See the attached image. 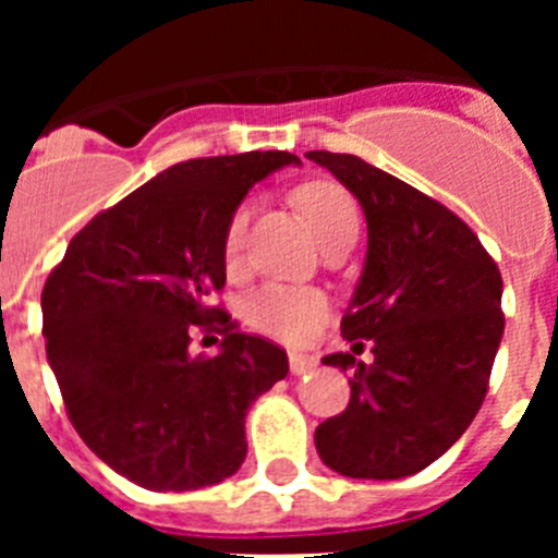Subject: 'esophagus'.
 <instances>
[{"label": "esophagus", "instance_id": "esophagus-1", "mask_svg": "<svg viewBox=\"0 0 558 558\" xmlns=\"http://www.w3.org/2000/svg\"><path fill=\"white\" fill-rule=\"evenodd\" d=\"M315 368V357L302 352H290V372L293 374H307Z\"/></svg>", "mask_w": 558, "mask_h": 558}]
</instances>
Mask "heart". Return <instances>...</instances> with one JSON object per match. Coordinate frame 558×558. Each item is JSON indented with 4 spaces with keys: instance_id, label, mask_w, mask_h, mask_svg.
Here are the masks:
<instances>
[{
    "instance_id": "b5f03b06",
    "label": "heart",
    "mask_w": 558,
    "mask_h": 558,
    "mask_svg": "<svg viewBox=\"0 0 558 558\" xmlns=\"http://www.w3.org/2000/svg\"><path fill=\"white\" fill-rule=\"evenodd\" d=\"M295 204L315 231L318 243L329 245L343 236H357L360 211L354 198L335 181H310L295 190ZM251 204H240L231 211L223 234V256L236 265L243 254L245 234L251 223ZM329 302L322 290L293 288V284H259L243 299V318L259 332L284 343H304L324 327Z\"/></svg>"
}]
</instances>
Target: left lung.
<instances>
[{
    "instance_id": "obj_1",
    "label": "left lung",
    "mask_w": 558,
    "mask_h": 558,
    "mask_svg": "<svg viewBox=\"0 0 558 558\" xmlns=\"http://www.w3.org/2000/svg\"><path fill=\"white\" fill-rule=\"evenodd\" d=\"M363 206L368 251L340 335L372 340L347 411L315 430V450L347 477L397 481L445 456L481 411L502 338V279L456 211L349 153L310 150ZM363 347L366 343H354Z\"/></svg>"
}]
</instances>
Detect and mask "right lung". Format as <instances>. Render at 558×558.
<instances>
[{"instance_id": "right-lung-1", "label": "right lung", "mask_w": 558, "mask_h": 558, "mask_svg": "<svg viewBox=\"0 0 558 558\" xmlns=\"http://www.w3.org/2000/svg\"><path fill=\"white\" fill-rule=\"evenodd\" d=\"M284 165L302 161L251 150L172 165L83 226L44 284L47 360L69 422L136 486L190 492L234 475L251 402L288 377L284 349L206 304L226 284L231 211ZM195 331L225 335L215 359L189 354Z\"/></svg>"}]
</instances>
